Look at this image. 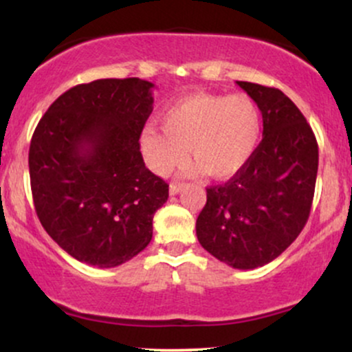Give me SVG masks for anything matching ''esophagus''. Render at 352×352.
I'll return each mask as SVG.
<instances>
[{"instance_id":"1","label":"esophagus","mask_w":352,"mask_h":352,"mask_svg":"<svg viewBox=\"0 0 352 352\" xmlns=\"http://www.w3.org/2000/svg\"><path fill=\"white\" fill-rule=\"evenodd\" d=\"M182 187H184V184H170V195H177Z\"/></svg>"}]
</instances>
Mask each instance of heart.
<instances>
[{"instance_id": "1", "label": "heart", "mask_w": 352, "mask_h": 352, "mask_svg": "<svg viewBox=\"0 0 352 352\" xmlns=\"http://www.w3.org/2000/svg\"><path fill=\"white\" fill-rule=\"evenodd\" d=\"M160 124L140 134L145 162L159 175H168L188 148L195 162L187 173L225 179L248 162L261 135L260 107L245 94L185 96L165 109Z\"/></svg>"}]
</instances>
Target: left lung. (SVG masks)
<instances>
[{"mask_svg":"<svg viewBox=\"0 0 352 352\" xmlns=\"http://www.w3.org/2000/svg\"><path fill=\"white\" fill-rule=\"evenodd\" d=\"M260 107L263 139L227 184L207 188L197 238L232 268L263 266L288 248L309 218L318 142L305 116L280 89L236 80Z\"/></svg>","mask_w":352,"mask_h":352,"instance_id":"left-lung-1","label":"left lung"}]
</instances>
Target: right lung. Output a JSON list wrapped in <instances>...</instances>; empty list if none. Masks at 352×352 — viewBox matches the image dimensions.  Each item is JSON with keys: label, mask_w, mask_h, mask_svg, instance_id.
I'll return each mask as SVG.
<instances>
[{"label": "right lung", "mask_w": 352, "mask_h": 352, "mask_svg": "<svg viewBox=\"0 0 352 352\" xmlns=\"http://www.w3.org/2000/svg\"><path fill=\"white\" fill-rule=\"evenodd\" d=\"M153 84L139 78L79 84L51 104L30 145L39 221L64 252L112 268L151 243L168 185L145 167L140 134Z\"/></svg>", "instance_id": "add662e5"}]
</instances>
